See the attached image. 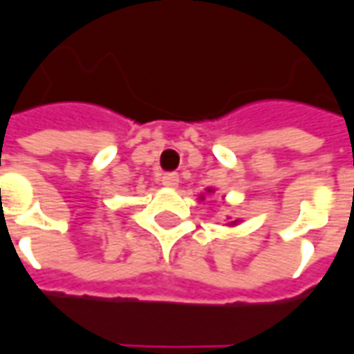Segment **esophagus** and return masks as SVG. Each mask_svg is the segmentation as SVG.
I'll use <instances>...</instances> for the list:
<instances>
[{
    "mask_svg": "<svg viewBox=\"0 0 354 354\" xmlns=\"http://www.w3.org/2000/svg\"><path fill=\"white\" fill-rule=\"evenodd\" d=\"M162 185L165 187H177L179 185V175L177 173H165L162 177Z\"/></svg>",
    "mask_w": 354,
    "mask_h": 354,
    "instance_id": "obj_1",
    "label": "esophagus"
}]
</instances>
